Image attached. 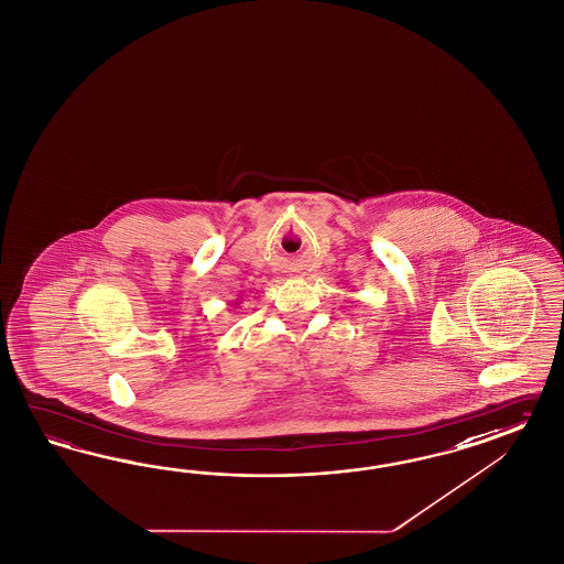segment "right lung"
I'll use <instances>...</instances> for the list:
<instances>
[{"label":"right lung","mask_w":564,"mask_h":564,"mask_svg":"<svg viewBox=\"0 0 564 564\" xmlns=\"http://www.w3.org/2000/svg\"><path fill=\"white\" fill-rule=\"evenodd\" d=\"M236 304H238V302H236Z\"/></svg>","instance_id":"right-lung-1"}]
</instances>
